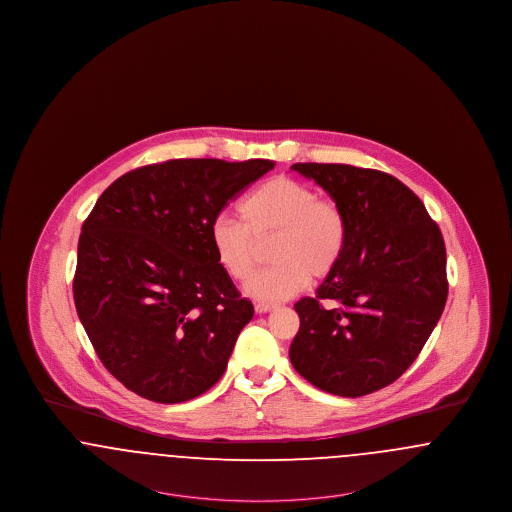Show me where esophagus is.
Masks as SVG:
<instances>
[{
	"mask_svg": "<svg viewBox=\"0 0 512 512\" xmlns=\"http://www.w3.org/2000/svg\"><path fill=\"white\" fill-rule=\"evenodd\" d=\"M276 307L274 305H268V303H257L255 305V311L259 313V315H265V313H270V311H274Z\"/></svg>",
	"mask_w": 512,
	"mask_h": 512,
	"instance_id": "34e87169",
	"label": "esophagus"
}]
</instances>
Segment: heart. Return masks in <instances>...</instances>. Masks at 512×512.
<instances>
[{"label":"heart","instance_id":"1","mask_svg":"<svg viewBox=\"0 0 512 512\" xmlns=\"http://www.w3.org/2000/svg\"><path fill=\"white\" fill-rule=\"evenodd\" d=\"M240 220L219 217L209 240L219 267L244 282L257 261V245L274 238L268 259L276 265L255 274L245 292L261 303H282L307 288L311 274L322 278L340 263L347 220L338 203L293 178L278 176L245 197Z\"/></svg>","mask_w":512,"mask_h":512}]
</instances>
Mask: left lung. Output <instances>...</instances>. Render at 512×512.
<instances>
[{"label": "left lung", "mask_w": 512, "mask_h": 512, "mask_svg": "<svg viewBox=\"0 0 512 512\" xmlns=\"http://www.w3.org/2000/svg\"><path fill=\"white\" fill-rule=\"evenodd\" d=\"M340 205L347 244L315 297L299 299L293 368L318 390L361 397L395 382L447 301L445 244L413 190L388 172L295 163Z\"/></svg>", "instance_id": "8db88e82"}]
</instances>
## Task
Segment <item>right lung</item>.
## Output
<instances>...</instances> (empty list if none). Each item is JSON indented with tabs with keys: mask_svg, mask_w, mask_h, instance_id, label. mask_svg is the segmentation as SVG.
Wrapping results in <instances>:
<instances>
[{
	"mask_svg": "<svg viewBox=\"0 0 512 512\" xmlns=\"http://www.w3.org/2000/svg\"><path fill=\"white\" fill-rule=\"evenodd\" d=\"M274 161L172 159L117 178L82 224L74 305L99 361L155 403L213 388L253 305L219 267L209 228Z\"/></svg>",
	"mask_w": 512,
	"mask_h": 512,
	"instance_id": "add662e5",
	"label": "right lung"
}]
</instances>
